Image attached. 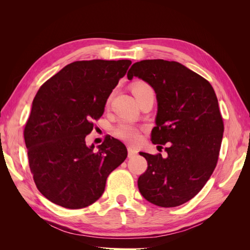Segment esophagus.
<instances>
[{
	"label": "esophagus",
	"mask_w": 250,
	"mask_h": 250,
	"mask_svg": "<svg viewBox=\"0 0 250 250\" xmlns=\"http://www.w3.org/2000/svg\"><path fill=\"white\" fill-rule=\"evenodd\" d=\"M127 150H128V157L129 158H131V157H134L135 155L138 154V150L137 149H134L133 147H128L127 148Z\"/></svg>",
	"instance_id": "esophagus-1"
}]
</instances>
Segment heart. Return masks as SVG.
I'll use <instances>...</instances> for the list:
<instances>
[{
  "label": "heart",
  "mask_w": 250,
  "mask_h": 250,
  "mask_svg": "<svg viewBox=\"0 0 250 250\" xmlns=\"http://www.w3.org/2000/svg\"><path fill=\"white\" fill-rule=\"evenodd\" d=\"M149 90H152V87L145 81H137L131 85V92L133 96L137 98V100L140 99L144 94L149 92ZM112 133L115 134V137L124 142L137 143L141 139L142 130L141 128L130 122L122 121V122H120L117 126L113 127Z\"/></svg>",
  "instance_id": "heart-1"
}]
</instances>
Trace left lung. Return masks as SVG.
<instances>
[{
    "label": "left lung",
    "mask_w": 250,
    "mask_h": 250,
    "mask_svg": "<svg viewBox=\"0 0 250 250\" xmlns=\"http://www.w3.org/2000/svg\"><path fill=\"white\" fill-rule=\"evenodd\" d=\"M137 76L156 93L158 110L151 142L168 153L140 152L148 167L139 177L143 197L162 208H174L197 195L213 174L224 131L218 99L210 83L176 62L142 60L127 78Z\"/></svg>",
    "instance_id": "left-lung-1"
}]
</instances>
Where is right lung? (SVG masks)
Segmentation results:
<instances>
[{
  "label": "right lung",
  "instance_id": "right-lung-1",
  "mask_svg": "<svg viewBox=\"0 0 250 250\" xmlns=\"http://www.w3.org/2000/svg\"><path fill=\"white\" fill-rule=\"evenodd\" d=\"M130 60H80L40 87L24 129L30 170L39 191L66 208H86L101 197L109 174L127 157L110 135L94 151L85 137Z\"/></svg>",
  "mask_w": 250,
  "mask_h": 250
}]
</instances>
